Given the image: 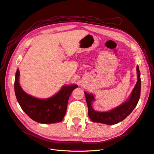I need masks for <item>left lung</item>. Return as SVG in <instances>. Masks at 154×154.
<instances>
[{
    "label": "left lung",
    "mask_w": 154,
    "mask_h": 154,
    "mask_svg": "<svg viewBox=\"0 0 154 154\" xmlns=\"http://www.w3.org/2000/svg\"><path fill=\"white\" fill-rule=\"evenodd\" d=\"M137 71L138 81L129 98L123 104L117 107L115 109H112L109 112H98L94 111L92 109L91 104L92 101L94 100V96L87 94L85 92L86 101H87L88 106V114L91 121L93 122L101 123L106 125H115L124 120L133 112L136 106L137 105L140 96L141 79L140 70L138 66L137 67Z\"/></svg>",
    "instance_id": "8db88e82"
}]
</instances>
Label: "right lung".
Instances as JSON below:
<instances>
[{
  "mask_svg": "<svg viewBox=\"0 0 154 154\" xmlns=\"http://www.w3.org/2000/svg\"><path fill=\"white\" fill-rule=\"evenodd\" d=\"M20 71L17 69L14 90L20 106L31 119L40 123L60 122L66 115L69 96L77 85L63 86L52 97L39 99L28 95L19 84Z\"/></svg>",
  "mask_w": 154,
  "mask_h": 154,
  "instance_id": "add662e5",
  "label": "right lung"
}]
</instances>
